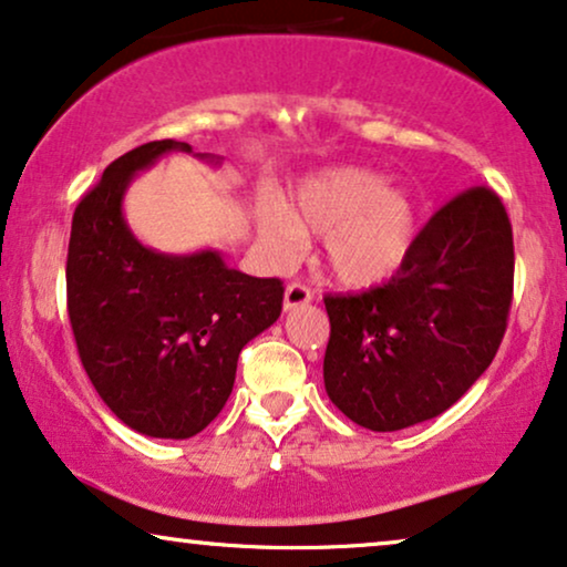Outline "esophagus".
<instances>
[{
    "label": "esophagus",
    "mask_w": 567,
    "mask_h": 567,
    "mask_svg": "<svg viewBox=\"0 0 567 567\" xmlns=\"http://www.w3.org/2000/svg\"><path fill=\"white\" fill-rule=\"evenodd\" d=\"M313 292L308 285L303 282H290L288 288H285V311H292V308H300L306 303H311Z\"/></svg>",
    "instance_id": "esophagus-1"
}]
</instances>
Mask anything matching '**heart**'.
I'll list each match as a JSON object with an SVG mask.
<instances>
[{"mask_svg": "<svg viewBox=\"0 0 567 567\" xmlns=\"http://www.w3.org/2000/svg\"><path fill=\"white\" fill-rule=\"evenodd\" d=\"M259 225L279 256L296 254L303 235H327L329 275L348 288H377L411 259L421 206L411 190L386 188L379 172L337 167L308 177L292 209L264 198Z\"/></svg>", "mask_w": 567, "mask_h": 567, "instance_id": "b5f03b06", "label": "heart"}]
</instances>
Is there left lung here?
Instances as JSON below:
<instances>
[{"label":"left lung","instance_id":"1","mask_svg":"<svg viewBox=\"0 0 567 567\" xmlns=\"http://www.w3.org/2000/svg\"><path fill=\"white\" fill-rule=\"evenodd\" d=\"M513 227L484 185L457 193L379 288L327 296L324 386L371 432L434 419L489 369L513 303Z\"/></svg>","mask_w":567,"mask_h":567}]
</instances>
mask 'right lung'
I'll return each mask as SVG.
<instances>
[{
	"mask_svg": "<svg viewBox=\"0 0 567 567\" xmlns=\"http://www.w3.org/2000/svg\"><path fill=\"white\" fill-rule=\"evenodd\" d=\"M167 152L190 146L143 143L75 206L68 313L85 374L110 411L146 436L188 440L225 408L240 350L279 319L285 288L277 277L230 269L217 250L167 256L135 240L123 196L135 172Z\"/></svg>",
	"mask_w": 567,
	"mask_h": 567,
	"instance_id": "right-lung-1",
	"label": "right lung"
}]
</instances>
